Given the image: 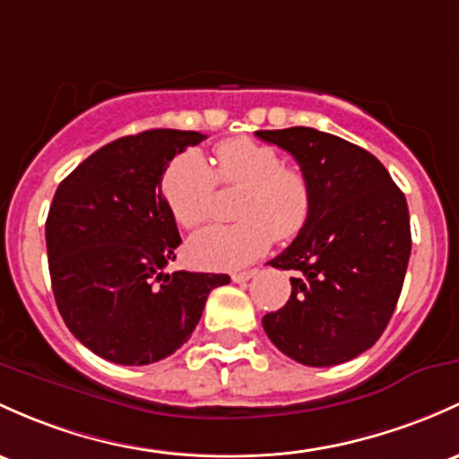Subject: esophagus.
<instances>
[{
	"mask_svg": "<svg viewBox=\"0 0 459 459\" xmlns=\"http://www.w3.org/2000/svg\"><path fill=\"white\" fill-rule=\"evenodd\" d=\"M256 274V270H246V272H235L233 276H230V279L235 281V283H246V281H250L253 279V276Z\"/></svg>",
	"mask_w": 459,
	"mask_h": 459,
	"instance_id": "1",
	"label": "esophagus"
}]
</instances>
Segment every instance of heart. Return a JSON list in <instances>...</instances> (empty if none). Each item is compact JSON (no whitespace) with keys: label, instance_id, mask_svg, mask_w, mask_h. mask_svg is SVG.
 Listing matches in <instances>:
<instances>
[{"label":"heart","instance_id":"obj_1","mask_svg":"<svg viewBox=\"0 0 459 459\" xmlns=\"http://www.w3.org/2000/svg\"><path fill=\"white\" fill-rule=\"evenodd\" d=\"M215 183L241 187L233 226H209L185 246L191 265L204 270H238L268 253L272 238L291 239L314 211V187L303 169L285 165L268 143L229 139L215 148V168L195 150L169 163L160 180L165 204L183 229H195L209 215Z\"/></svg>","mask_w":459,"mask_h":459}]
</instances>
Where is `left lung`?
I'll return each instance as SVG.
<instances>
[{"label":"left lung","instance_id":"8db88e82","mask_svg":"<svg viewBox=\"0 0 459 459\" xmlns=\"http://www.w3.org/2000/svg\"><path fill=\"white\" fill-rule=\"evenodd\" d=\"M255 134L294 156L314 187L309 221L270 261L299 276L264 329L299 364H344L368 351L394 314L411 253L405 195L377 156L335 134L305 126Z\"/></svg>","mask_w":459,"mask_h":459}]
</instances>
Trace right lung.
Segmentation results:
<instances>
[{"instance_id":"right-lung-1","label":"right lung","mask_w":459,"mask_h":459,"mask_svg":"<svg viewBox=\"0 0 459 459\" xmlns=\"http://www.w3.org/2000/svg\"><path fill=\"white\" fill-rule=\"evenodd\" d=\"M206 139L156 128L100 148L54 194L45 221L49 276L65 325L122 366L165 359L185 344L229 274L172 272L180 246L160 180L176 154Z\"/></svg>"}]
</instances>
